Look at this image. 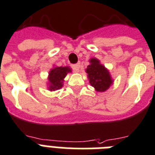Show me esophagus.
<instances>
[{
	"label": "esophagus",
	"mask_w": 155,
	"mask_h": 155,
	"mask_svg": "<svg viewBox=\"0 0 155 155\" xmlns=\"http://www.w3.org/2000/svg\"><path fill=\"white\" fill-rule=\"evenodd\" d=\"M80 66H81V64H80V62L77 63V64H74V65H72V67H73V70H74L75 72H78L79 71Z\"/></svg>",
	"instance_id": "34e87169"
}]
</instances>
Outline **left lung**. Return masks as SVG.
<instances>
[{
	"instance_id": "left-lung-1",
	"label": "left lung",
	"mask_w": 155,
	"mask_h": 155,
	"mask_svg": "<svg viewBox=\"0 0 155 155\" xmlns=\"http://www.w3.org/2000/svg\"><path fill=\"white\" fill-rule=\"evenodd\" d=\"M90 65L87 66L86 73L90 85L98 92L106 91L113 82L110 73L96 58L90 59Z\"/></svg>"
}]
</instances>
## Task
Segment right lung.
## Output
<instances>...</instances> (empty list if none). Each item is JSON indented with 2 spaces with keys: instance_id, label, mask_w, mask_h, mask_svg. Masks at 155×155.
Returning <instances> with one entry per match:
<instances>
[{
  "instance_id": "add662e5",
  "label": "right lung",
  "mask_w": 155,
  "mask_h": 155,
  "mask_svg": "<svg viewBox=\"0 0 155 155\" xmlns=\"http://www.w3.org/2000/svg\"><path fill=\"white\" fill-rule=\"evenodd\" d=\"M69 72H71L70 68L62 67V66L54 68L53 70H51L49 75V90H55L62 87L64 78Z\"/></svg>"
}]
</instances>
